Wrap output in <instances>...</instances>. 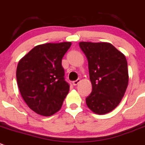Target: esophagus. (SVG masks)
<instances>
[{"label":"esophagus","mask_w":145,"mask_h":145,"mask_svg":"<svg viewBox=\"0 0 145 145\" xmlns=\"http://www.w3.org/2000/svg\"><path fill=\"white\" fill-rule=\"evenodd\" d=\"M80 82V79H78V80H75V81H73V82H72V84H73V85H78V83H79V82Z\"/></svg>","instance_id":"esophagus-1"}]
</instances>
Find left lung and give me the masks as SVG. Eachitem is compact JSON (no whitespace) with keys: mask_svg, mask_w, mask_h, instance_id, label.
<instances>
[{"mask_svg":"<svg viewBox=\"0 0 145 145\" xmlns=\"http://www.w3.org/2000/svg\"><path fill=\"white\" fill-rule=\"evenodd\" d=\"M79 45L88 59L92 86L87 105L98 115L110 112L120 104L127 88L126 57L109 42H80Z\"/></svg>","mask_w":145,"mask_h":145,"instance_id":"left-lung-1","label":"left lung"}]
</instances>
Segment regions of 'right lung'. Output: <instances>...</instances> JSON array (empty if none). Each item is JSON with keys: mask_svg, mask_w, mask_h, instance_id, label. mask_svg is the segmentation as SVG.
Listing matches in <instances>:
<instances>
[{"mask_svg": "<svg viewBox=\"0 0 145 145\" xmlns=\"http://www.w3.org/2000/svg\"><path fill=\"white\" fill-rule=\"evenodd\" d=\"M70 42L35 46L18 62L16 78L22 97L38 115L50 116L60 110L70 85L65 80L62 59Z\"/></svg>", "mask_w": 145, "mask_h": 145, "instance_id": "add662e5", "label": "right lung"}]
</instances>
